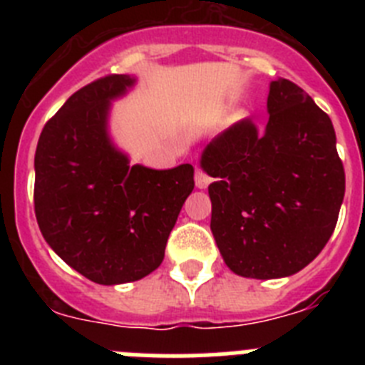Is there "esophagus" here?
Wrapping results in <instances>:
<instances>
[{
  "label": "esophagus",
  "mask_w": 365,
  "mask_h": 365,
  "mask_svg": "<svg viewBox=\"0 0 365 365\" xmlns=\"http://www.w3.org/2000/svg\"><path fill=\"white\" fill-rule=\"evenodd\" d=\"M212 182V179L208 175H206L205 172H202L201 168H197V170H195V186H197V188H206V186L210 185Z\"/></svg>",
  "instance_id": "34e87169"
}]
</instances>
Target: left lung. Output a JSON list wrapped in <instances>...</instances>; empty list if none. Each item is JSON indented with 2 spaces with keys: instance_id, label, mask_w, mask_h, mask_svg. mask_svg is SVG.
I'll return each mask as SVG.
<instances>
[{
  "instance_id": "8db88e82",
  "label": "left lung",
  "mask_w": 365,
  "mask_h": 365,
  "mask_svg": "<svg viewBox=\"0 0 365 365\" xmlns=\"http://www.w3.org/2000/svg\"><path fill=\"white\" fill-rule=\"evenodd\" d=\"M269 120H241L201 153L214 182L210 228L237 276L287 278L311 263L336 227L346 173L331 118L291 80L270 82Z\"/></svg>"
}]
</instances>
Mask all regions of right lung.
<instances>
[{
  "label": "right lung",
  "instance_id": "1",
  "mask_svg": "<svg viewBox=\"0 0 365 365\" xmlns=\"http://www.w3.org/2000/svg\"><path fill=\"white\" fill-rule=\"evenodd\" d=\"M137 76L109 74L71 95L45 124L34 155V212L43 240L100 285L159 269L170 232L193 190V166L130 164L109 135L111 104Z\"/></svg>",
  "mask_w": 365,
  "mask_h": 365
}]
</instances>
